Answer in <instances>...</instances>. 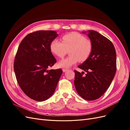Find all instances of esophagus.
<instances>
[{"label": "esophagus", "mask_w": 130, "mask_h": 130, "mask_svg": "<svg viewBox=\"0 0 130 130\" xmlns=\"http://www.w3.org/2000/svg\"><path fill=\"white\" fill-rule=\"evenodd\" d=\"M68 70V69H62L63 72H67V71Z\"/></svg>", "instance_id": "esophagus-1"}]
</instances>
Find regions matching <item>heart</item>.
Masks as SVG:
<instances>
[{
	"label": "heart",
	"mask_w": 130,
	"mask_h": 130,
	"mask_svg": "<svg viewBox=\"0 0 130 130\" xmlns=\"http://www.w3.org/2000/svg\"><path fill=\"white\" fill-rule=\"evenodd\" d=\"M50 50L58 57H63L69 50L70 56L58 63L60 68H68L80 61L84 62L88 58L92 50L89 40L77 32L66 34L62 37V42L55 39L50 43Z\"/></svg>",
	"instance_id": "b5f03b06"
}]
</instances>
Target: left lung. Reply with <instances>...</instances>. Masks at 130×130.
<instances>
[{"instance_id": "obj_1", "label": "left lung", "mask_w": 130, "mask_h": 130, "mask_svg": "<svg viewBox=\"0 0 130 130\" xmlns=\"http://www.w3.org/2000/svg\"><path fill=\"white\" fill-rule=\"evenodd\" d=\"M92 44L87 60L78 66L87 73L75 70L74 81L76 91L83 99L92 101L103 95L111 85L117 68L116 52L112 43L94 30L83 31Z\"/></svg>"}]
</instances>
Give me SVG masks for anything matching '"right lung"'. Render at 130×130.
<instances>
[{
  "label": "right lung",
  "instance_id": "obj_1",
  "mask_svg": "<svg viewBox=\"0 0 130 130\" xmlns=\"http://www.w3.org/2000/svg\"><path fill=\"white\" fill-rule=\"evenodd\" d=\"M57 36L53 30L37 31L26 36L18 48L15 76L23 91L34 100L43 101L52 96L62 74L61 69H48L56 62L50 44Z\"/></svg>",
  "mask_w": 130,
  "mask_h": 130
}]
</instances>
